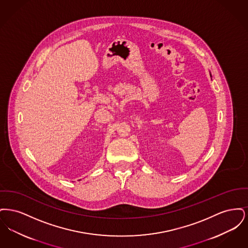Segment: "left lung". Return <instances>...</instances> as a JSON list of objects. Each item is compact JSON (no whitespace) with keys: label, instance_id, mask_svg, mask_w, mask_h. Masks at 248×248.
Masks as SVG:
<instances>
[{"label":"left lung","instance_id":"left-lung-1","mask_svg":"<svg viewBox=\"0 0 248 248\" xmlns=\"http://www.w3.org/2000/svg\"><path fill=\"white\" fill-rule=\"evenodd\" d=\"M210 75H211V74H210Z\"/></svg>","mask_w":248,"mask_h":248}]
</instances>
